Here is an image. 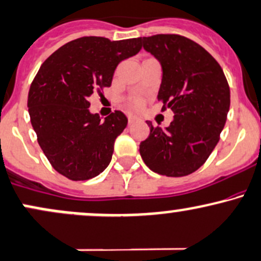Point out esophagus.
Returning a JSON list of instances; mask_svg holds the SVG:
<instances>
[{
	"instance_id": "esophagus-1",
	"label": "esophagus",
	"mask_w": 261,
	"mask_h": 261,
	"mask_svg": "<svg viewBox=\"0 0 261 261\" xmlns=\"http://www.w3.org/2000/svg\"><path fill=\"white\" fill-rule=\"evenodd\" d=\"M136 121H141V117L136 116V115H130L128 116V124H134Z\"/></svg>"
}]
</instances>
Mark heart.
Instances as JSON below:
<instances>
[{
	"label": "heart",
	"instance_id": "obj_1",
	"mask_svg": "<svg viewBox=\"0 0 261 261\" xmlns=\"http://www.w3.org/2000/svg\"><path fill=\"white\" fill-rule=\"evenodd\" d=\"M134 105H135V107H141V100H135V101H134Z\"/></svg>",
	"mask_w": 261,
	"mask_h": 261
}]
</instances>
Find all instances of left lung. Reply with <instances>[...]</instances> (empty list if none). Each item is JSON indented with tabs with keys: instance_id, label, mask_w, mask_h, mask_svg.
<instances>
[{
	"instance_id": "1",
	"label": "left lung",
	"mask_w": 261,
	"mask_h": 261,
	"mask_svg": "<svg viewBox=\"0 0 261 261\" xmlns=\"http://www.w3.org/2000/svg\"><path fill=\"white\" fill-rule=\"evenodd\" d=\"M161 64L157 98L174 116L166 128L150 126L140 154L153 172L168 177L193 173L219 141L230 107V90L218 62L196 42L178 34L140 38Z\"/></svg>"
}]
</instances>
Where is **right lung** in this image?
Instances as JSON below:
<instances>
[{
	"mask_svg": "<svg viewBox=\"0 0 261 261\" xmlns=\"http://www.w3.org/2000/svg\"><path fill=\"white\" fill-rule=\"evenodd\" d=\"M141 48L140 38L82 37L54 51L39 68L28 93L31 122L48 161L71 181L93 178L110 163L127 117L115 111L102 121L90 113L88 99L98 88L110 87L119 63Z\"/></svg>",
	"mask_w": 261,
	"mask_h": 261,
	"instance_id": "add662e5",
	"label": "right lung"
}]
</instances>
